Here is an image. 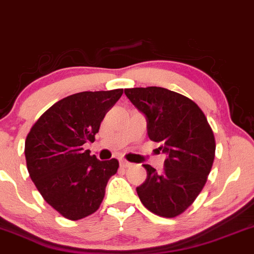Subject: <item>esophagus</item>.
<instances>
[{"instance_id": "esophagus-1", "label": "esophagus", "mask_w": 254, "mask_h": 254, "mask_svg": "<svg viewBox=\"0 0 254 254\" xmlns=\"http://www.w3.org/2000/svg\"><path fill=\"white\" fill-rule=\"evenodd\" d=\"M121 166H122V167L127 168V167H130L131 164H130V162H127V160H121Z\"/></svg>"}]
</instances>
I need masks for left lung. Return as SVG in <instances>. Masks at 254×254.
Here are the masks:
<instances>
[{
	"label": "left lung",
	"mask_w": 254,
	"mask_h": 254,
	"mask_svg": "<svg viewBox=\"0 0 254 254\" xmlns=\"http://www.w3.org/2000/svg\"><path fill=\"white\" fill-rule=\"evenodd\" d=\"M125 95L147 117L148 136L167 154L157 172L143 165L147 179L136 189L148 210L161 217L182 215L200 193L215 159V136L191 99L162 87L127 88Z\"/></svg>",
	"instance_id": "left-lung-1"
}]
</instances>
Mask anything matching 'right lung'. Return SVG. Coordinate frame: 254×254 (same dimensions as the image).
<instances>
[{"mask_svg":"<svg viewBox=\"0 0 254 254\" xmlns=\"http://www.w3.org/2000/svg\"><path fill=\"white\" fill-rule=\"evenodd\" d=\"M123 89L81 92L54 104L26 137L28 173L45 202L63 217L77 221L100 208L118 160L100 161L86 142H94L100 124Z\"/></svg>","mask_w":254,"mask_h":254,"instance_id":"right-lung-1","label":"right lung"}]
</instances>
